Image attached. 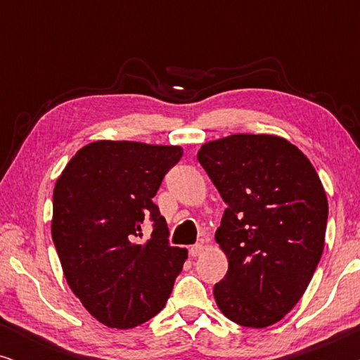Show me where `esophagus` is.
Segmentation results:
<instances>
[{"label":"esophagus","instance_id":"1","mask_svg":"<svg viewBox=\"0 0 360 360\" xmlns=\"http://www.w3.org/2000/svg\"><path fill=\"white\" fill-rule=\"evenodd\" d=\"M205 245L203 244H193L190 248V255L191 257H198V255H201V252H203Z\"/></svg>","mask_w":360,"mask_h":360}]
</instances>
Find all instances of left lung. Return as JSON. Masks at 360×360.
<instances>
[{
  "label": "left lung",
  "instance_id": "left-lung-1",
  "mask_svg": "<svg viewBox=\"0 0 360 360\" xmlns=\"http://www.w3.org/2000/svg\"><path fill=\"white\" fill-rule=\"evenodd\" d=\"M198 160L228 205L214 234L229 262L216 304L236 324L267 328L298 303L321 259L326 191L308 157L280 136L210 141Z\"/></svg>",
  "mask_w": 360,
  "mask_h": 360
}]
</instances>
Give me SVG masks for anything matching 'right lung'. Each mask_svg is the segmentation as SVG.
Segmentation results:
<instances>
[{"label":"right lung","mask_w":360,"mask_h":360,"mask_svg":"<svg viewBox=\"0 0 360 360\" xmlns=\"http://www.w3.org/2000/svg\"><path fill=\"white\" fill-rule=\"evenodd\" d=\"M181 154L180 146L96 141L57 179L51 229L63 275L108 328L129 329L154 318L188 257L169 244L165 218L152 201ZM147 217L155 231L141 243Z\"/></svg>","instance_id":"obj_1"}]
</instances>
